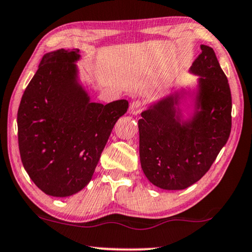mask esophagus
Instances as JSON below:
<instances>
[{"mask_svg": "<svg viewBox=\"0 0 252 252\" xmlns=\"http://www.w3.org/2000/svg\"><path fill=\"white\" fill-rule=\"evenodd\" d=\"M143 108H144L143 102L139 101V100H137V101H133L132 104L130 105L129 112H130V114L137 115V114H139V113L141 112V109H143Z\"/></svg>", "mask_w": 252, "mask_h": 252, "instance_id": "34e87169", "label": "esophagus"}]
</instances>
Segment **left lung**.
Returning a JSON list of instances; mask_svg holds the SVG:
<instances>
[{
    "mask_svg": "<svg viewBox=\"0 0 252 252\" xmlns=\"http://www.w3.org/2000/svg\"><path fill=\"white\" fill-rule=\"evenodd\" d=\"M189 73L197 75L193 91H175L141 113V169L162 189H185L203 177L225 144L232 127V95L214 49L201 45ZM189 95L192 111L183 119L180 104Z\"/></svg>",
    "mask_w": 252,
    "mask_h": 252,
    "instance_id": "left-lung-1",
    "label": "left lung"
}]
</instances>
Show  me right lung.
<instances>
[{"mask_svg":"<svg viewBox=\"0 0 252 252\" xmlns=\"http://www.w3.org/2000/svg\"><path fill=\"white\" fill-rule=\"evenodd\" d=\"M79 49L48 52L25 90L17 115L23 165L33 183L51 196L66 197L92 178L126 99L92 102L81 83Z\"/></svg>","mask_w":252,"mask_h":252,"instance_id":"add662e5","label":"right lung"}]
</instances>
